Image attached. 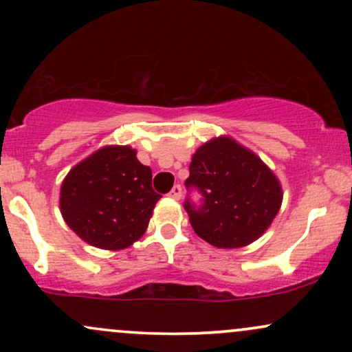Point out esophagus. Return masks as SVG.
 I'll return each mask as SVG.
<instances>
[{
  "label": "esophagus",
  "instance_id": "1",
  "mask_svg": "<svg viewBox=\"0 0 352 352\" xmlns=\"http://www.w3.org/2000/svg\"><path fill=\"white\" fill-rule=\"evenodd\" d=\"M168 197H170V199H173V200H180L182 199V187H180V185H175V187L170 190V193H168Z\"/></svg>",
  "mask_w": 352,
  "mask_h": 352
}]
</instances>
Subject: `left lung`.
Here are the masks:
<instances>
[{"instance_id": "obj_1", "label": "left lung", "mask_w": 352, "mask_h": 352, "mask_svg": "<svg viewBox=\"0 0 352 352\" xmlns=\"http://www.w3.org/2000/svg\"><path fill=\"white\" fill-rule=\"evenodd\" d=\"M185 187L201 193L185 210L193 232L217 248H241L258 240L281 207L280 180L252 151L215 137L193 153Z\"/></svg>"}]
</instances>
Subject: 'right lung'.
Returning a JSON list of instances; mask_svg holds the SVG:
<instances>
[{
    "mask_svg": "<svg viewBox=\"0 0 352 352\" xmlns=\"http://www.w3.org/2000/svg\"><path fill=\"white\" fill-rule=\"evenodd\" d=\"M129 145H106L71 168L60 185L64 221L89 245L124 250L144 235L160 195L152 170Z\"/></svg>",
    "mask_w": 352,
    "mask_h": 352,
    "instance_id": "add662e5",
    "label": "right lung"
}]
</instances>
